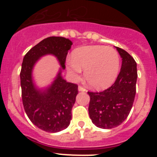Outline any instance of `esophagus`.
I'll return each mask as SVG.
<instances>
[{
    "label": "esophagus",
    "instance_id": "1",
    "mask_svg": "<svg viewBox=\"0 0 157 157\" xmlns=\"http://www.w3.org/2000/svg\"><path fill=\"white\" fill-rule=\"evenodd\" d=\"M78 91H82V92H85V91L86 90L84 87L81 86H78Z\"/></svg>",
    "mask_w": 157,
    "mask_h": 157
}]
</instances>
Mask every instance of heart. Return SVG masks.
Returning a JSON list of instances; mask_svg holds the SVG:
<instances>
[{"label": "heart", "mask_w": 157, "mask_h": 157, "mask_svg": "<svg viewBox=\"0 0 157 157\" xmlns=\"http://www.w3.org/2000/svg\"><path fill=\"white\" fill-rule=\"evenodd\" d=\"M120 67L117 51L104 45H86L75 48L72 57L66 60V68L72 79L84 77L89 86L96 90L105 89L114 82Z\"/></svg>", "instance_id": "1"}]
</instances>
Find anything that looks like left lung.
Returning a JSON list of instances; mask_svg holds the SVG:
<instances>
[{
	"label": "left lung",
	"instance_id": "1",
	"mask_svg": "<svg viewBox=\"0 0 157 157\" xmlns=\"http://www.w3.org/2000/svg\"><path fill=\"white\" fill-rule=\"evenodd\" d=\"M122 58L120 72L112 86L102 92H88L89 115L98 127L111 129L126 120L132 109L138 78L137 63L123 48L116 47Z\"/></svg>",
	"mask_w": 157,
	"mask_h": 157
}]
</instances>
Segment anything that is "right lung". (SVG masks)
<instances>
[{
  "label": "right lung",
  "mask_w": 157,
  "mask_h": 157,
  "mask_svg": "<svg viewBox=\"0 0 157 157\" xmlns=\"http://www.w3.org/2000/svg\"><path fill=\"white\" fill-rule=\"evenodd\" d=\"M71 45V41L65 37H48L30 48L23 57L20 84L24 110L30 121L46 132L64 130L71 120L72 107L78 93V86L67 82L61 75ZM48 54L56 56L62 67L52 84L46 89L40 90L33 82L32 71L36 62Z\"/></svg>",
  "instance_id": "1"
}]
</instances>
